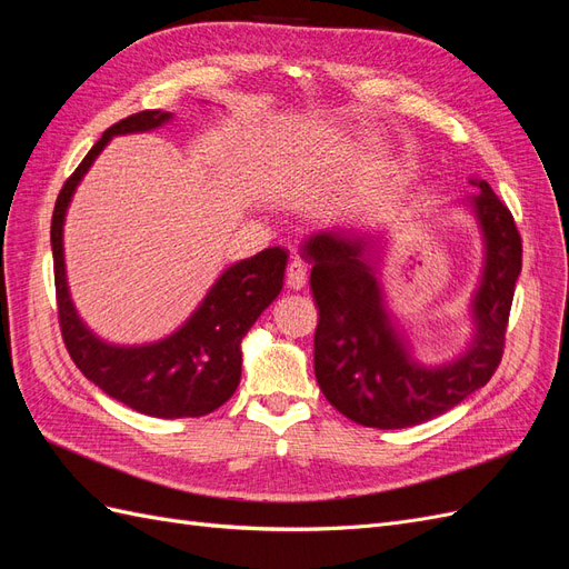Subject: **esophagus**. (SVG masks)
<instances>
[{
  "instance_id": "1",
  "label": "esophagus",
  "mask_w": 569,
  "mask_h": 569,
  "mask_svg": "<svg viewBox=\"0 0 569 569\" xmlns=\"http://www.w3.org/2000/svg\"><path fill=\"white\" fill-rule=\"evenodd\" d=\"M306 282H308V268H306L303 261L295 258V261L287 266V287L299 291V289L306 287Z\"/></svg>"
}]
</instances>
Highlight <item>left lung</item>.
I'll return each instance as SVG.
<instances>
[{
	"instance_id": "obj_1",
	"label": "left lung",
	"mask_w": 569,
	"mask_h": 569,
	"mask_svg": "<svg viewBox=\"0 0 569 569\" xmlns=\"http://www.w3.org/2000/svg\"><path fill=\"white\" fill-rule=\"evenodd\" d=\"M468 199L485 234V270L472 297L475 332L458 358L422 366L410 353L385 306L375 270L377 239L351 230H320L301 247L311 263L318 303L316 380L341 416L377 429L432 420L485 387L501 363L515 282L522 270V239L508 206L485 180Z\"/></svg>"
}]
</instances>
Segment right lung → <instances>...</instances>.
I'll use <instances>...</instances> for the list:
<instances>
[{
  "label": "right lung",
  "mask_w": 569,
  "mask_h": 569,
  "mask_svg": "<svg viewBox=\"0 0 569 569\" xmlns=\"http://www.w3.org/2000/svg\"><path fill=\"white\" fill-rule=\"evenodd\" d=\"M173 118L153 109L118 120L61 187L51 216V253L59 325L80 372L111 399L151 418H201L226 403L242 377V339L278 299L289 253L270 247L220 274L197 311L170 337L144 347H113L88 330L68 295L63 263V220L76 187L116 134L147 132Z\"/></svg>",
  "instance_id": "right-lung-1"
}]
</instances>
